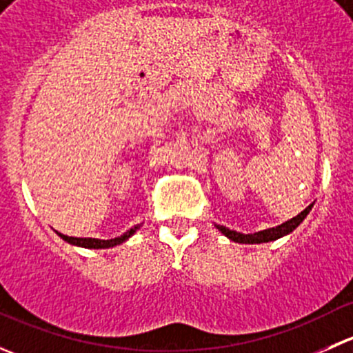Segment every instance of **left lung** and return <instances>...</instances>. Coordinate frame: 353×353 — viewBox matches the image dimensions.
Here are the masks:
<instances>
[{
	"label": "left lung",
	"instance_id": "left-lung-1",
	"mask_svg": "<svg viewBox=\"0 0 353 353\" xmlns=\"http://www.w3.org/2000/svg\"><path fill=\"white\" fill-rule=\"evenodd\" d=\"M311 208H312V205H309L307 208L304 210V212H301L297 216H294V219L287 220V222L282 223V225L273 227V229L261 230V232L241 234V232H236V230L227 229V227H223V225H216V229H219L220 232L223 234V236L229 237L230 241H234V243H241V244H261V243H270V241H276V239H280V237L287 236V234L294 232V230L297 229L299 225H301L302 220H304L305 216H307V213L311 212Z\"/></svg>",
	"mask_w": 353,
	"mask_h": 353
}]
</instances>
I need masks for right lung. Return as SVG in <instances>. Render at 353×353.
Listing matches in <instances>:
<instances>
[{
    "label": "right lung",
    "mask_w": 353,
    "mask_h": 353,
    "mask_svg": "<svg viewBox=\"0 0 353 353\" xmlns=\"http://www.w3.org/2000/svg\"><path fill=\"white\" fill-rule=\"evenodd\" d=\"M140 229V225H134L133 229H130L128 232H124L123 236L119 237H114V239H108V241H102V239H92V237H68L65 234H59L61 239H65L66 243L73 244V245H80V248H88V249H105V248H114V245L124 243V241L130 239L137 230Z\"/></svg>",
    "instance_id": "right-lung-1"
}]
</instances>
